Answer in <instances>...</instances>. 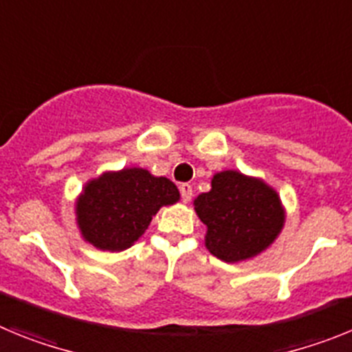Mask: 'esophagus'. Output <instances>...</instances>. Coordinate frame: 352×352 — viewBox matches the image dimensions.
<instances>
[{
    "mask_svg": "<svg viewBox=\"0 0 352 352\" xmlns=\"http://www.w3.org/2000/svg\"><path fill=\"white\" fill-rule=\"evenodd\" d=\"M179 194H182L183 203H188V201L192 199V185H188V183H182V185H179Z\"/></svg>",
    "mask_w": 352,
    "mask_h": 352,
    "instance_id": "34e87169",
    "label": "esophagus"
}]
</instances>
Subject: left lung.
<instances>
[{
    "label": "left lung",
    "mask_w": 352,
    "mask_h": 352,
    "mask_svg": "<svg viewBox=\"0 0 352 352\" xmlns=\"http://www.w3.org/2000/svg\"><path fill=\"white\" fill-rule=\"evenodd\" d=\"M208 227L206 248L226 263L250 259L273 243L284 226V210L273 188L238 170L211 179V190L194 201Z\"/></svg>",
    "instance_id": "obj_1"
}]
</instances>
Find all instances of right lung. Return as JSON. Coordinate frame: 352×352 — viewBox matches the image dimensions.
Instances as JSON below:
<instances>
[{"mask_svg":"<svg viewBox=\"0 0 352 352\" xmlns=\"http://www.w3.org/2000/svg\"><path fill=\"white\" fill-rule=\"evenodd\" d=\"M178 199L170 179L151 176L146 169L105 173L89 182L77 201V223L93 247L121 252L144 234L162 206Z\"/></svg>","mask_w":352,"mask_h":352,"instance_id":"add662e5","label":"right lung"}]
</instances>
